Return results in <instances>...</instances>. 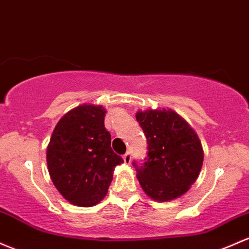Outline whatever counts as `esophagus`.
<instances>
[{
    "label": "esophagus",
    "mask_w": 249,
    "mask_h": 249,
    "mask_svg": "<svg viewBox=\"0 0 249 249\" xmlns=\"http://www.w3.org/2000/svg\"><path fill=\"white\" fill-rule=\"evenodd\" d=\"M123 160H124L125 164H130V163H131V155H130V152H126V154L123 156Z\"/></svg>",
    "instance_id": "1"
}]
</instances>
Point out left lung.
Here are the masks:
<instances>
[{"mask_svg":"<svg viewBox=\"0 0 249 249\" xmlns=\"http://www.w3.org/2000/svg\"><path fill=\"white\" fill-rule=\"evenodd\" d=\"M136 119L147 139V158L133 165L142 189L152 200L181 197L197 179L203 149L195 130L171 108L138 111Z\"/></svg>","mask_w":249,"mask_h":249,"instance_id":"obj_1","label":"left lung"}]
</instances>
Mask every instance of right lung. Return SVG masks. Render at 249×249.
I'll return each instance as SVG.
<instances>
[{
    "mask_svg": "<svg viewBox=\"0 0 249 249\" xmlns=\"http://www.w3.org/2000/svg\"><path fill=\"white\" fill-rule=\"evenodd\" d=\"M102 105L83 104L68 111L56 124L47 146L52 182L65 200L92 207L107 194L113 171L124 163L111 147Z\"/></svg>",
    "mask_w": 249,
    "mask_h": 249,
    "instance_id": "obj_1",
    "label": "right lung"
}]
</instances>
